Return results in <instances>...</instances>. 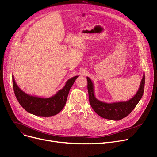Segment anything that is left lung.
I'll use <instances>...</instances> for the list:
<instances>
[{
  "label": "left lung",
  "mask_w": 157,
  "mask_h": 157,
  "mask_svg": "<svg viewBox=\"0 0 157 157\" xmlns=\"http://www.w3.org/2000/svg\"><path fill=\"white\" fill-rule=\"evenodd\" d=\"M86 78L90 104L98 116L105 119L120 120L124 118L136 108L143 95L145 83L144 74H143L138 91L132 98L127 101L113 103H106L98 100L94 94V86L92 81L88 77Z\"/></svg>",
  "instance_id": "8db88e82"
}]
</instances>
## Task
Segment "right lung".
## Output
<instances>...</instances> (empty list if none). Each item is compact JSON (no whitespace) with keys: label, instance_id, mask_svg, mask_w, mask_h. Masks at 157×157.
Here are the masks:
<instances>
[{"label":"right lung","instance_id":"obj_1","mask_svg":"<svg viewBox=\"0 0 157 157\" xmlns=\"http://www.w3.org/2000/svg\"><path fill=\"white\" fill-rule=\"evenodd\" d=\"M78 76L68 79L62 89L48 98L30 95L24 92L16 83L13 75V85L16 97L25 110L38 117H52L60 113L63 108L69 90Z\"/></svg>","mask_w":157,"mask_h":157}]
</instances>
